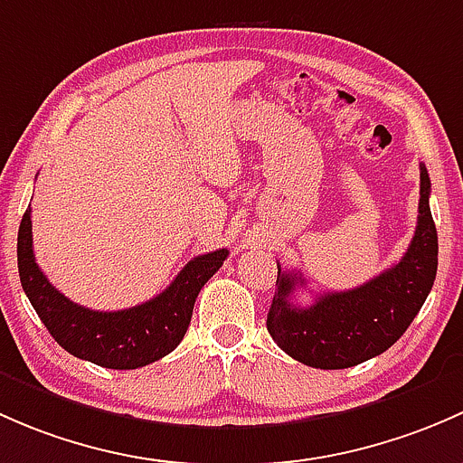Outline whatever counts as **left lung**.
Instances as JSON below:
<instances>
[{"label":"left lung","mask_w":463,"mask_h":463,"mask_svg":"<svg viewBox=\"0 0 463 463\" xmlns=\"http://www.w3.org/2000/svg\"><path fill=\"white\" fill-rule=\"evenodd\" d=\"M417 230L397 265L347 292H327L307 307L294 303L305 280L297 271H280L267 332L292 359L309 368L343 370L388 350L402 338L430 294L437 276V227L432 221L430 178L419 165Z\"/></svg>","instance_id":"left-lung-1"}]
</instances>
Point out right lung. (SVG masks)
<instances>
[{
    "instance_id": "add662e5",
    "label": "right lung",
    "mask_w": 463,
    "mask_h": 463,
    "mask_svg": "<svg viewBox=\"0 0 463 463\" xmlns=\"http://www.w3.org/2000/svg\"><path fill=\"white\" fill-rule=\"evenodd\" d=\"M227 254V250H216L196 256L151 301L118 312H98L57 292L35 263L31 207L17 233L19 280L46 330L73 356L111 370L142 368L174 352L192 323L198 292L221 269Z\"/></svg>"
}]
</instances>
